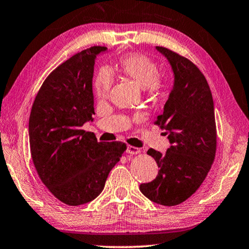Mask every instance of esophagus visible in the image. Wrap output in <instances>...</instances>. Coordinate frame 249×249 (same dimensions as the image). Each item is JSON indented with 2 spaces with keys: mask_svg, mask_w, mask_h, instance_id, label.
Masks as SVG:
<instances>
[{
  "mask_svg": "<svg viewBox=\"0 0 249 249\" xmlns=\"http://www.w3.org/2000/svg\"><path fill=\"white\" fill-rule=\"evenodd\" d=\"M128 154H132V155H135V154H139L140 153V148L139 147H135V146H132V145H128L127 146V150H126Z\"/></svg>",
  "mask_w": 249,
  "mask_h": 249,
  "instance_id": "34e87169",
  "label": "esophagus"
}]
</instances>
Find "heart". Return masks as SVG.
Listing matches in <instances>:
<instances>
[{"label":"heart","instance_id":"b5f03b06","mask_svg":"<svg viewBox=\"0 0 249 249\" xmlns=\"http://www.w3.org/2000/svg\"><path fill=\"white\" fill-rule=\"evenodd\" d=\"M121 71L129 79L134 80L142 88H145L148 95H159L163 90V83L160 79V69L157 62L142 53H128L121 58ZM113 85L112 71L103 68L95 78L94 90L99 98L106 97Z\"/></svg>","mask_w":249,"mask_h":249}]
</instances>
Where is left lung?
<instances>
[{"label": "left lung", "mask_w": 249, "mask_h": 249, "mask_svg": "<svg viewBox=\"0 0 249 249\" xmlns=\"http://www.w3.org/2000/svg\"><path fill=\"white\" fill-rule=\"evenodd\" d=\"M157 50L168 59L174 73L173 89L155 124L165 129L171 143L164 154L150 148L158 163L153 181L140 190L155 203L180 205L198 190L213 165L217 148L213 99L203 73L194 62L163 47Z\"/></svg>", "instance_id": "1"}]
</instances>
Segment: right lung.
I'll use <instances>...</instances> for the list:
<instances>
[{"label": "right lung", "instance_id": "right-lung-1", "mask_svg": "<svg viewBox=\"0 0 249 249\" xmlns=\"http://www.w3.org/2000/svg\"><path fill=\"white\" fill-rule=\"evenodd\" d=\"M95 46L73 54L43 81L29 120L30 150L42 183L68 206L94 200L126 150L123 142H98L81 128L92 121Z\"/></svg>", "mask_w": 249, "mask_h": 249}]
</instances>
